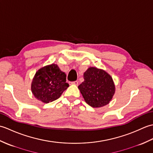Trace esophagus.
<instances>
[{"label": "esophagus", "mask_w": 153, "mask_h": 153, "mask_svg": "<svg viewBox=\"0 0 153 153\" xmlns=\"http://www.w3.org/2000/svg\"><path fill=\"white\" fill-rule=\"evenodd\" d=\"M71 84H74V85H77V84H78V82H77V81H74V82H71Z\"/></svg>", "instance_id": "esophagus-1"}]
</instances>
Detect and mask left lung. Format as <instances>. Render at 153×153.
I'll list each match as a JSON object with an SVG mask.
<instances>
[{
	"instance_id": "left-lung-1",
	"label": "left lung",
	"mask_w": 153,
	"mask_h": 153,
	"mask_svg": "<svg viewBox=\"0 0 153 153\" xmlns=\"http://www.w3.org/2000/svg\"><path fill=\"white\" fill-rule=\"evenodd\" d=\"M83 78L78 88L85 102L93 108L108 105L115 93L111 76L105 71L91 67L84 73Z\"/></svg>"
}]
</instances>
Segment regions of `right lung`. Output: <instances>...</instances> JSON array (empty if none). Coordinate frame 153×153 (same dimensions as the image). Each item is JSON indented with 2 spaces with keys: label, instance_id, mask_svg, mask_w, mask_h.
I'll return each mask as SVG.
<instances>
[{
  "label": "right lung",
  "instance_id": "add662e5",
  "mask_svg": "<svg viewBox=\"0 0 153 153\" xmlns=\"http://www.w3.org/2000/svg\"><path fill=\"white\" fill-rule=\"evenodd\" d=\"M66 76L56 64H51L39 70L31 84V91L35 98L48 103L58 99L69 84Z\"/></svg>",
  "mask_w": 153,
  "mask_h": 153
}]
</instances>
